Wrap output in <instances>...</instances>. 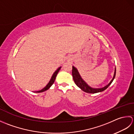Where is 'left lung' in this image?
<instances>
[{
	"label": "left lung",
	"mask_w": 134,
	"mask_h": 134,
	"mask_svg": "<svg viewBox=\"0 0 134 134\" xmlns=\"http://www.w3.org/2000/svg\"><path fill=\"white\" fill-rule=\"evenodd\" d=\"M72 75L75 83L76 84V86H78L82 90H83V92L88 93H96L98 92H101L102 91L105 90V89H107L108 86H109L111 83H112V82H113V79H115L116 75V69L115 70L114 75H113V77L112 80H111L109 83L106 86H105L104 87L101 88H93L90 86L89 85L83 80V78L81 77V76L79 74L78 70L74 66H72Z\"/></svg>",
	"instance_id": "left-lung-1"
}]
</instances>
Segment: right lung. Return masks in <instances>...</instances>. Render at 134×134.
Here are the masks:
<instances>
[{"instance_id": "1", "label": "right lung", "mask_w": 134, "mask_h": 134, "mask_svg": "<svg viewBox=\"0 0 134 134\" xmlns=\"http://www.w3.org/2000/svg\"><path fill=\"white\" fill-rule=\"evenodd\" d=\"M61 67H59L58 69H57L55 71L53 72V73L52 74V75H51V78H50V79H49V81L48 82V84L43 88V89H41V90L37 91V92H36L37 93L43 92H45V91H46V90H47L48 89H49V87H50L51 86H52V85H53V83H54V82H55V80L56 77V76H57V74H58V73L59 72V70H60Z\"/></svg>"}]
</instances>
